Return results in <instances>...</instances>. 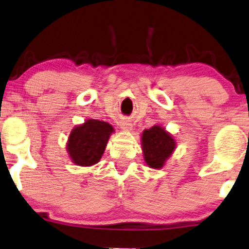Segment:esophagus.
Wrapping results in <instances>:
<instances>
[{"instance_id":"esophagus-1","label":"esophagus","mask_w":249,"mask_h":249,"mask_svg":"<svg viewBox=\"0 0 249 249\" xmlns=\"http://www.w3.org/2000/svg\"><path fill=\"white\" fill-rule=\"evenodd\" d=\"M122 130L124 131H131L132 130V124L128 121H122L121 124H119Z\"/></svg>"}]
</instances>
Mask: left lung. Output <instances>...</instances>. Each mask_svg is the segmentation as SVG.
Segmentation results:
<instances>
[{"label": "left lung", "instance_id": "left-lung-1", "mask_svg": "<svg viewBox=\"0 0 249 249\" xmlns=\"http://www.w3.org/2000/svg\"><path fill=\"white\" fill-rule=\"evenodd\" d=\"M176 140L161 125L144 130L141 135L143 160L149 168L162 169L176 149Z\"/></svg>", "mask_w": 249, "mask_h": 249}]
</instances>
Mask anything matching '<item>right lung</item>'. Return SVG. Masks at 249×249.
Masks as SVG:
<instances>
[{"mask_svg":"<svg viewBox=\"0 0 249 249\" xmlns=\"http://www.w3.org/2000/svg\"><path fill=\"white\" fill-rule=\"evenodd\" d=\"M115 130L109 123L87 119L77 125L69 135L67 150L71 161L80 166H90L101 160L109 138Z\"/></svg>","mask_w":249,"mask_h":249,"instance_id":"right-lung-1","label":"right lung"}]
</instances>
